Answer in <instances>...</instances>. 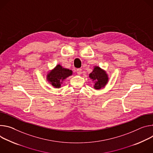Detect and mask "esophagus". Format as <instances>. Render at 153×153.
I'll return each mask as SVG.
<instances>
[{
	"instance_id": "34e87169",
	"label": "esophagus",
	"mask_w": 153,
	"mask_h": 153,
	"mask_svg": "<svg viewBox=\"0 0 153 153\" xmlns=\"http://www.w3.org/2000/svg\"><path fill=\"white\" fill-rule=\"evenodd\" d=\"M76 72H77V74H78V75H81V73H82V70H81V69H78L76 70Z\"/></svg>"
}]
</instances>
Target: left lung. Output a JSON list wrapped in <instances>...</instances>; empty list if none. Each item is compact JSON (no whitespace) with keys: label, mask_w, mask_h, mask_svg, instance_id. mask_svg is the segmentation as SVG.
Returning a JSON list of instances; mask_svg holds the SVG:
<instances>
[{"label":"left lung","mask_w":153,"mask_h":153,"mask_svg":"<svg viewBox=\"0 0 153 153\" xmlns=\"http://www.w3.org/2000/svg\"><path fill=\"white\" fill-rule=\"evenodd\" d=\"M89 78L94 81V88L95 89H101L104 88L108 82V75L106 71L98 66H95L92 72L89 74Z\"/></svg>","instance_id":"obj_1"}]
</instances>
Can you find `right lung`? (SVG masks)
<instances>
[{
  "label": "right lung",
  "instance_id": "add662e5",
  "mask_svg": "<svg viewBox=\"0 0 153 153\" xmlns=\"http://www.w3.org/2000/svg\"><path fill=\"white\" fill-rule=\"evenodd\" d=\"M72 75V71L63 68L60 64H58L53 70L47 75V79L55 88H59L62 81Z\"/></svg>",
  "mask_w": 153,
  "mask_h": 153
}]
</instances>
